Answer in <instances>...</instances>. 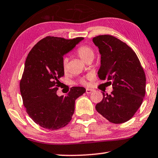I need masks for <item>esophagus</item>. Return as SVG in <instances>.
Masks as SVG:
<instances>
[{
    "mask_svg": "<svg viewBox=\"0 0 158 158\" xmlns=\"http://www.w3.org/2000/svg\"><path fill=\"white\" fill-rule=\"evenodd\" d=\"M93 92H94V90L92 89H88V88L86 89V93H87V94H91V93Z\"/></svg>",
    "mask_w": 158,
    "mask_h": 158,
    "instance_id": "1",
    "label": "esophagus"
}]
</instances>
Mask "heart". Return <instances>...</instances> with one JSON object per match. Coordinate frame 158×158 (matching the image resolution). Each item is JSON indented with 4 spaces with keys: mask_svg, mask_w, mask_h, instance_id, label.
<instances>
[{
    "mask_svg": "<svg viewBox=\"0 0 158 158\" xmlns=\"http://www.w3.org/2000/svg\"><path fill=\"white\" fill-rule=\"evenodd\" d=\"M76 53L79 56V57L85 62H87L90 59H93L94 56V50L88 45H82L80 46L76 50ZM67 64H68V59L64 56L62 59V67H63L64 71H66ZM80 82L82 85H86L87 80L82 77V78L80 79Z\"/></svg>",
    "mask_w": 158,
    "mask_h": 158,
    "instance_id": "b5f03b06",
    "label": "heart"
}]
</instances>
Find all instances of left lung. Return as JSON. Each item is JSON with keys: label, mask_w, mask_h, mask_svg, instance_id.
Here are the masks:
<instances>
[{"label": "left lung", "mask_w": 158, "mask_h": 158, "mask_svg": "<svg viewBox=\"0 0 158 158\" xmlns=\"http://www.w3.org/2000/svg\"><path fill=\"white\" fill-rule=\"evenodd\" d=\"M99 49L101 67L98 76L113 85L110 94L103 93L96 110L115 124L125 123L141 106L146 94V75L137 55L118 38L101 35L93 38Z\"/></svg>", "instance_id": "obj_1"}]
</instances>
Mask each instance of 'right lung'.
Masks as SVG:
<instances>
[{"instance_id":"obj_1","label":"right lung","mask_w":158,"mask_h":158,"mask_svg":"<svg viewBox=\"0 0 158 158\" xmlns=\"http://www.w3.org/2000/svg\"><path fill=\"white\" fill-rule=\"evenodd\" d=\"M82 40L47 36L33 46L26 59L19 82L23 104L29 117L43 128L56 130L68 125L75 101L86 91L82 87H73L65 97L56 94L59 79L64 76L63 56Z\"/></svg>"}]
</instances>
